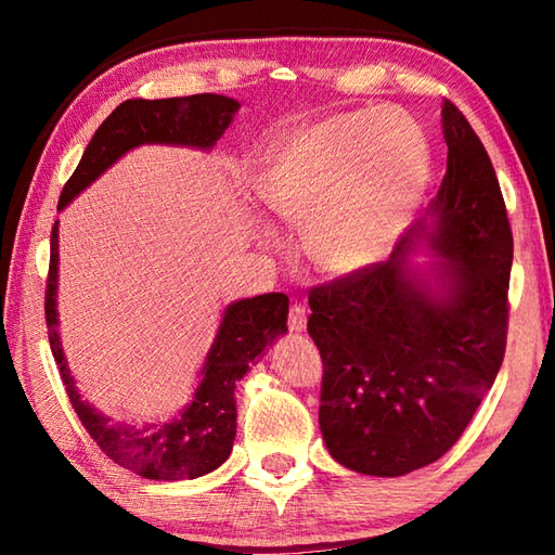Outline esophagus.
I'll use <instances>...</instances> for the list:
<instances>
[{
	"mask_svg": "<svg viewBox=\"0 0 555 555\" xmlns=\"http://www.w3.org/2000/svg\"><path fill=\"white\" fill-rule=\"evenodd\" d=\"M305 324H308V310L302 308V305H291V312H288V326L291 332H302Z\"/></svg>",
	"mask_w": 555,
	"mask_h": 555,
	"instance_id": "esophagus-1",
	"label": "esophagus"
}]
</instances>
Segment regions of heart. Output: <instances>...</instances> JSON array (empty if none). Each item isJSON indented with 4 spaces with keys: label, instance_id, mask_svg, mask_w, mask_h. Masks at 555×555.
Masks as SVG:
<instances>
[{
    "label": "heart",
    "instance_id": "1",
    "mask_svg": "<svg viewBox=\"0 0 555 555\" xmlns=\"http://www.w3.org/2000/svg\"><path fill=\"white\" fill-rule=\"evenodd\" d=\"M429 171L422 128L403 112L340 114L293 138L259 176L262 203L302 227L328 274L379 259L412 217Z\"/></svg>",
    "mask_w": 555,
    "mask_h": 555
}]
</instances>
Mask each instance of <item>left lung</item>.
Listing matches in <instances>:
<instances>
[{
	"label": "left lung",
	"instance_id": "left-lung-1",
	"mask_svg": "<svg viewBox=\"0 0 555 555\" xmlns=\"http://www.w3.org/2000/svg\"><path fill=\"white\" fill-rule=\"evenodd\" d=\"M441 124L448 159L431 231L420 223L388 262L310 291L308 332L324 364L322 436L360 475L400 477L451 451L505 356L508 211L485 145L451 100ZM415 237L452 259L441 299L406 274L402 255Z\"/></svg>",
	"mask_w": 555,
	"mask_h": 555
}]
</instances>
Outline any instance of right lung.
Instances as JSON below:
<instances>
[{
	"label": "right lung",
	"mask_w": 555,
	"mask_h": 555,
	"mask_svg": "<svg viewBox=\"0 0 555 555\" xmlns=\"http://www.w3.org/2000/svg\"><path fill=\"white\" fill-rule=\"evenodd\" d=\"M241 104L203 92V95L169 98V100H126L119 104L92 135L90 145L74 176L66 181L59 209H64L82 188L112 167L124 152L143 143L211 147L227 131ZM56 223L50 235V271L44 286V322L50 348L59 374L66 386L70 408L76 410L82 427L90 434L104 455L131 473L157 479L179 481L203 477L217 469L229 457L235 439V382L250 370L274 338L286 334L288 298L284 293H264L229 305L219 334L203 367L193 403L173 422L150 424L143 429L109 424L107 417L82 403L74 376L66 370V360L56 334Z\"/></svg>",
	"instance_id": "obj_1"
}]
</instances>
